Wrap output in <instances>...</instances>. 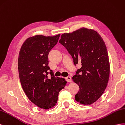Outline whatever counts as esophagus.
<instances>
[{
  "instance_id": "34e87169",
  "label": "esophagus",
  "mask_w": 125,
  "mask_h": 125,
  "mask_svg": "<svg viewBox=\"0 0 125 125\" xmlns=\"http://www.w3.org/2000/svg\"><path fill=\"white\" fill-rule=\"evenodd\" d=\"M65 80L67 82H72V79L70 76H67L65 77Z\"/></svg>"
}]
</instances>
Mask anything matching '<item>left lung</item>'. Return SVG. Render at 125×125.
Instances as JSON below:
<instances>
[{
    "label": "left lung",
    "mask_w": 125,
    "mask_h": 125,
    "mask_svg": "<svg viewBox=\"0 0 125 125\" xmlns=\"http://www.w3.org/2000/svg\"><path fill=\"white\" fill-rule=\"evenodd\" d=\"M72 56L76 66L73 80L79 86L75 100L84 105L96 102L107 85L110 72L107 50L103 39L97 32L85 28L72 33L62 34L59 41Z\"/></svg>",
    "instance_id": "left-lung-1"
}]
</instances>
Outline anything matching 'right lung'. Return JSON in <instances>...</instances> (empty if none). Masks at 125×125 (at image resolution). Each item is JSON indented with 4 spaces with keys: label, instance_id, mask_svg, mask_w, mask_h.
<instances>
[{
    "label": "right lung",
    "instance_id": "obj_1",
    "mask_svg": "<svg viewBox=\"0 0 125 125\" xmlns=\"http://www.w3.org/2000/svg\"><path fill=\"white\" fill-rule=\"evenodd\" d=\"M60 36L37 35L28 38L19 54V75L23 90L31 102L45 109L56 105L59 92L66 84L64 78L55 77L48 66L49 53Z\"/></svg>",
    "mask_w": 125,
    "mask_h": 125
}]
</instances>
